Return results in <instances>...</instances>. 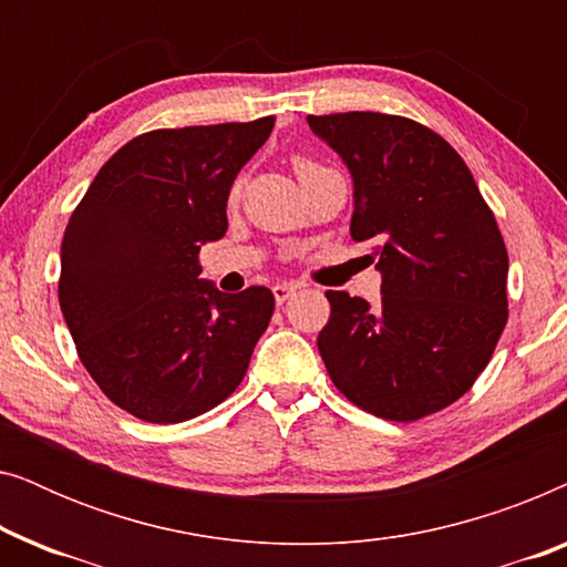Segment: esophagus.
Segmentation results:
<instances>
[{"label": "esophagus", "mask_w": 567, "mask_h": 567, "mask_svg": "<svg viewBox=\"0 0 567 567\" xmlns=\"http://www.w3.org/2000/svg\"><path fill=\"white\" fill-rule=\"evenodd\" d=\"M299 284H276L274 286V297H276V305H284V301H289L293 293H297Z\"/></svg>", "instance_id": "esophagus-1"}]
</instances>
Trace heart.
I'll return each mask as SVG.
<instances>
[{
  "mask_svg": "<svg viewBox=\"0 0 567 567\" xmlns=\"http://www.w3.org/2000/svg\"><path fill=\"white\" fill-rule=\"evenodd\" d=\"M293 169H297V175H307V173H312V169H320V165H317V162H312V159L299 157L297 162H293Z\"/></svg>",
  "mask_w": 567,
  "mask_h": 567,
  "instance_id": "obj_1",
  "label": "heart"
}]
</instances>
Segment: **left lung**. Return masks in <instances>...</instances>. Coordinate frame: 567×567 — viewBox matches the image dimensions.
I'll return each instance as SVG.
<instances>
[{
	"label": "left lung",
	"mask_w": 567,
	"mask_h": 567,
	"mask_svg": "<svg viewBox=\"0 0 567 567\" xmlns=\"http://www.w3.org/2000/svg\"><path fill=\"white\" fill-rule=\"evenodd\" d=\"M353 177L351 237L369 239L382 301L328 291L317 348L332 384L386 421L452 405L508 320V252L464 159L431 128L384 113L309 115Z\"/></svg>",
	"instance_id": "8db88e82"
}]
</instances>
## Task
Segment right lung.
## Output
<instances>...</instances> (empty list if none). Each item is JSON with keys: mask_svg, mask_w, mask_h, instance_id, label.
I'll use <instances>...</instances> for the list:
<instances>
[{"mask_svg": "<svg viewBox=\"0 0 567 567\" xmlns=\"http://www.w3.org/2000/svg\"><path fill=\"white\" fill-rule=\"evenodd\" d=\"M276 118L159 128L100 167L61 243L59 305L105 398L146 423H183L243 382L276 299L200 278L227 231L231 183Z\"/></svg>", "mask_w": 567, "mask_h": 567, "instance_id": "1", "label": "right lung"}]
</instances>
